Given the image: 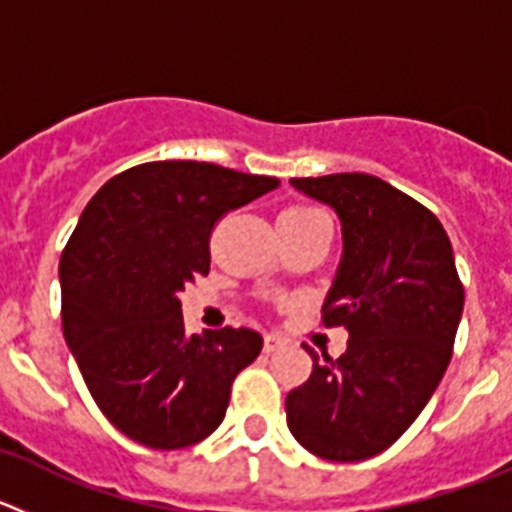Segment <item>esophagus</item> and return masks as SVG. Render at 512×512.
<instances>
[{"label":"esophagus","mask_w":512,"mask_h":512,"mask_svg":"<svg viewBox=\"0 0 512 512\" xmlns=\"http://www.w3.org/2000/svg\"><path fill=\"white\" fill-rule=\"evenodd\" d=\"M279 346H282V338L274 336V333H266V336H264V351H266V354L277 351Z\"/></svg>","instance_id":"1"}]
</instances>
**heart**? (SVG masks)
I'll use <instances>...</instances> for the list:
<instances>
[{
  "mask_svg": "<svg viewBox=\"0 0 512 512\" xmlns=\"http://www.w3.org/2000/svg\"><path fill=\"white\" fill-rule=\"evenodd\" d=\"M315 215H323V212L315 210V207L295 205V207H287V210H282V215L279 217H315Z\"/></svg>",
  "mask_w": 512,
  "mask_h": 512,
  "instance_id": "1",
  "label": "heart"
}]
</instances>
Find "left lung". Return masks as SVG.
Listing matches in <instances>:
<instances>
[{
	"instance_id": "left-lung-1",
	"label": "left lung",
	"mask_w": 512,
	"mask_h": 512,
	"mask_svg": "<svg viewBox=\"0 0 512 512\" xmlns=\"http://www.w3.org/2000/svg\"><path fill=\"white\" fill-rule=\"evenodd\" d=\"M289 184L341 220L323 323L343 325L348 346L338 359L305 346L312 374L287 395V425L320 459H372L408 431L451 361L464 310L451 241L431 210L379 176Z\"/></svg>"
}]
</instances>
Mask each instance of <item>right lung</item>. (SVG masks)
Wrapping results in <instances>:
<instances>
[{
	"label": "right lung",
	"instance_id": "add662e5",
	"mask_svg": "<svg viewBox=\"0 0 512 512\" xmlns=\"http://www.w3.org/2000/svg\"><path fill=\"white\" fill-rule=\"evenodd\" d=\"M277 187L274 176L153 161L117 174L81 212L58 266L63 338L99 410L148 449L210 436L233 379L261 354L251 328L187 336L179 292L210 271L217 220Z\"/></svg>",
	"mask_w": 512,
	"mask_h": 512
}]
</instances>
